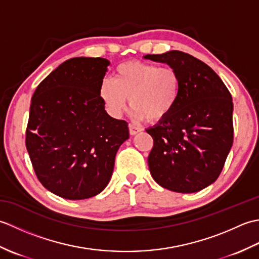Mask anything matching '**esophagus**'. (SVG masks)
Returning <instances> with one entry per match:
<instances>
[{"mask_svg":"<svg viewBox=\"0 0 259 259\" xmlns=\"http://www.w3.org/2000/svg\"><path fill=\"white\" fill-rule=\"evenodd\" d=\"M140 131H141V129L139 128V126H136L134 124H129V133L131 136L137 135L138 133H140Z\"/></svg>","mask_w":259,"mask_h":259,"instance_id":"1","label":"esophagus"}]
</instances>
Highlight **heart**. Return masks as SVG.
Here are the masks:
<instances>
[{
	"mask_svg": "<svg viewBox=\"0 0 259 259\" xmlns=\"http://www.w3.org/2000/svg\"><path fill=\"white\" fill-rule=\"evenodd\" d=\"M180 76L171 67L130 61L115 68L113 81L101 82L99 93L113 117H120L129 98L137 118L158 122L172 112L180 97Z\"/></svg>",
	"mask_w": 259,
	"mask_h": 259,
	"instance_id": "heart-1",
	"label": "heart"
}]
</instances>
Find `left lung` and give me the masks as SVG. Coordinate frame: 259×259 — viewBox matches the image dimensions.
<instances>
[{
  "instance_id": "1",
  "label": "left lung",
  "mask_w": 259,
  "mask_h": 259,
  "mask_svg": "<svg viewBox=\"0 0 259 259\" xmlns=\"http://www.w3.org/2000/svg\"><path fill=\"white\" fill-rule=\"evenodd\" d=\"M180 76V97L172 112L146 131L153 139L148 157L158 185L176 192L199 191L219 177L233 146V99L214 71L181 51L147 54Z\"/></svg>"
}]
</instances>
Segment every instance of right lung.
I'll return each instance as SVG.
<instances>
[{"instance_id": "obj_1", "label": "right lung", "mask_w": 259, "mask_h": 259, "mask_svg": "<svg viewBox=\"0 0 259 259\" xmlns=\"http://www.w3.org/2000/svg\"><path fill=\"white\" fill-rule=\"evenodd\" d=\"M109 64L103 58L67 60L32 97L26 150L38 181L65 199L100 194L129 138L128 122L110 117L99 93Z\"/></svg>"}]
</instances>
